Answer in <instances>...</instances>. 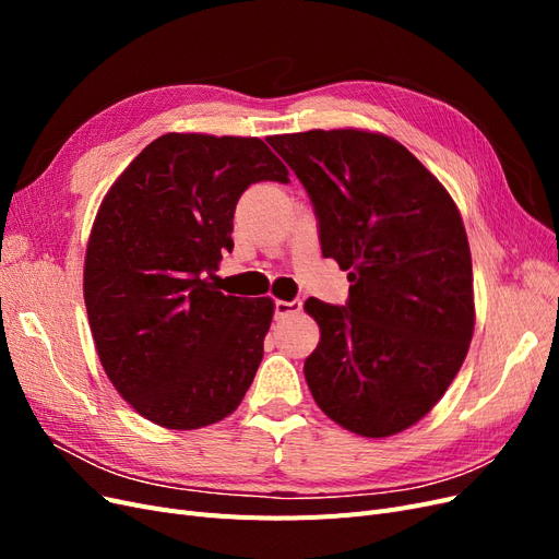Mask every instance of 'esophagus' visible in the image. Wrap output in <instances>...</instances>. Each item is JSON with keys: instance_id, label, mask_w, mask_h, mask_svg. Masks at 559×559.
Segmentation results:
<instances>
[{"instance_id": "34e87169", "label": "esophagus", "mask_w": 559, "mask_h": 559, "mask_svg": "<svg viewBox=\"0 0 559 559\" xmlns=\"http://www.w3.org/2000/svg\"><path fill=\"white\" fill-rule=\"evenodd\" d=\"M300 308H302L300 300H275V319L296 314V312H300Z\"/></svg>"}]
</instances>
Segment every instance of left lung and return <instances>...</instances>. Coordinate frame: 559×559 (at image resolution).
<instances>
[{
    "instance_id": "left-lung-1",
    "label": "left lung",
    "mask_w": 559,
    "mask_h": 559,
    "mask_svg": "<svg viewBox=\"0 0 559 559\" xmlns=\"http://www.w3.org/2000/svg\"><path fill=\"white\" fill-rule=\"evenodd\" d=\"M267 144L306 186L324 259L349 270L345 306L306 300L321 331L302 366L317 405L366 438L413 427L460 373L473 335L460 210L384 134L310 130Z\"/></svg>"
}]
</instances>
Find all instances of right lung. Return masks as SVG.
Masks as SVG:
<instances>
[{"label": "right lung", "instance_id": "1", "mask_svg": "<svg viewBox=\"0 0 559 559\" xmlns=\"http://www.w3.org/2000/svg\"><path fill=\"white\" fill-rule=\"evenodd\" d=\"M257 181L289 183L259 138L167 132L116 179L86 249L97 357L134 411L200 429L238 408L263 359L273 300L224 296L214 270Z\"/></svg>", "mask_w": 559, "mask_h": 559}]
</instances>
